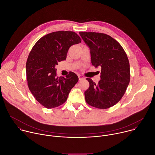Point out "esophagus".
Returning <instances> with one entry per match:
<instances>
[{
	"label": "esophagus",
	"instance_id": "1",
	"mask_svg": "<svg viewBox=\"0 0 155 155\" xmlns=\"http://www.w3.org/2000/svg\"><path fill=\"white\" fill-rule=\"evenodd\" d=\"M78 78H79L80 80H81L84 78V77L83 75H78Z\"/></svg>",
	"mask_w": 155,
	"mask_h": 155
}]
</instances>
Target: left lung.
Here are the masks:
<instances>
[{
    "label": "left lung",
    "mask_w": 155,
    "mask_h": 155,
    "mask_svg": "<svg viewBox=\"0 0 155 155\" xmlns=\"http://www.w3.org/2000/svg\"><path fill=\"white\" fill-rule=\"evenodd\" d=\"M79 34L90 48L93 65L101 69V80L97 84L91 78H86L90 87L84 92L86 102L101 109L111 107L120 101L129 83L127 56L120 44L107 34L86 32Z\"/></svg>",
    "instance_id": "8db88e82"
}]
</instances>
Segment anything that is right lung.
Masks as SVG:
<instances>
[{"instance_id":"right-lung-1","label":"right lung","mask_w":155,"mask_h":155,"mask_svg":"<svg viewBox=\"0 0 155 155\" xmlns=\"http://www.w3.org/2000/svg\"><path fill=\"white\" fill-rule=\"evenodd\" d=\"M81 41L74 32L57 31L40 38L32 48L26 62L29 89L35 99L47 108L63 104L72 88L78 81V76L57 77L56 65L66 59L69 48Z\"/></svg>"}]
</instances>
